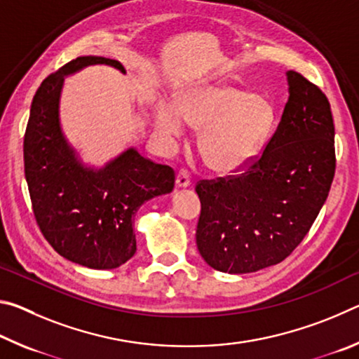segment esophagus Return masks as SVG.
<instances>
[{"instance_id":"obj_1","label":"esophagus","mask_w":359,"mask_h":359,"mask_svg":"<svg viewBox=\"0 0 359 359\" xmlns=\"http://www.w3.org/2000/svg\"><path fill=\"white\" fill-rule=\"evenodd\" d=\"M190 184H191L190 174H188L187 169H180L177 172V177H175V185L180 188H185V187H190Z\"/></svg>"}]
</instances>
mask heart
<instances>
[{
	"label": "heart",
	"mask_w": 359,
	"mask_h": 359,
	"mask_svg": "<svg viewBox=\"0 0 359 359\" xmlns=\"http://www.w3.org/2000/svg\"><path fill=\"white\" fill-rule=\"evenodd\" d=\"M184 121L201 128L199 154L212 171L229 174L258 154L274 121L263 96L229 85H208L182 95L177 109L163 104L156 125L169 136L184 133Z\"/></svg>",
	"instance_id": "b5f03b06"
}]
</instances>
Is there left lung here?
Segmentation results:
<instances>
[{
  "instance_id": "8db88e82",
  "label": "left lung",
  "mask_w": 359,
  "mask_h": 359,
  "mask_svg": "<svg viewBox=\"0 0 359 359\" xmlns=\"http://www.w3.org/2000/svg\"><path fill=\"white\" fill-rule=\"evenodd\" d=\"M287 77L288 101L263 151L239 174L196 184V245L220 272L247 274L290 257L330 193L336 171L330 101L299 72Z\"/></svg>"
}]
</instances>
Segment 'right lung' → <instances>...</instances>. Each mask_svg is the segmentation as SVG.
I'll list each match as a JSON object with an SVG mask.
<instances>
[{"instance_id": "obj_1", "label": "right lung", "mask_w": 359, "mask_h": 359, "mask_svg": "<svg viewBox=\"0 0 359 359\" xmlns=\"http://www.w3.org/2000/svg\"><path fill=\"white\" fill-rule=\"evenodd\" d=\"M117 60L79 57L52 72L36 92L23 137V163L36 223L58 255L90 269H114L136 253L135 215L174 188V169L128 149L102 169L85 168L60 128L66 74Z\"/></svg>"}]
</instances>
